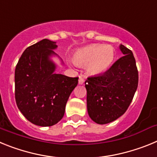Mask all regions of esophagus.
Returning a JSON list of instances; mask_svg holds the SVG:
<instances>
[{
	"mask_svg": "<svg viewBox=\"0 0 157 157\" xmlns=\"http://www.w3.org/2000/svg\"><path fill=\"white\" fill-rule=\"evenodd\" d=\"M84 82H85V80H84V78L82 77H80L79 79H78V83H79L80 85H82V84H84Z\"/></svg>",
	"mask_w": 157,
	"mask_h": 157,
	"instance_id": "obj_1",
	"label": "esophagus"
}]
</instances>
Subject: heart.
Returning <instances> with one entry per match:
<instances>
[{"instance_id":"b5f03b06","label":"heart","mask_w":157,"mask_h":157,"mask_svg":"<svg viewBox=\"0 0 157 157\" xmlns=\"http://www.w3.org/2000/svg\"><path fill=\"white\" fill-rule=\"evenodd\" d=\"M115 55L112 45L92 44L78 49L74 54V61L80 65L86 64V69L89 75H99L112 66Z\"/></svg>"}]
</instances>
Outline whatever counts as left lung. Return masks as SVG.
<instances>
[{
  "label": "left lung",
  "mask_w": 157,
  "mask_h": 157,
  "mask_svg": "<svg viewBox=\"0 0 157 157\" xmlns=\"http://www.w3.org/2000/svg\"><path fill=\"white\" fill-rule=\"evenodd\" d=\"M124 55L104 74L85 82L87 110L91 120L106 124L123 116L130 106L138 84V71L132 51L120 45Z\"/></svg>",
  "instance_id": "8db88e82"
}]
</instances>
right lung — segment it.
Segmentation results:
<instances>
[{
    "mask_svg": "<svg viewBox=\"0 0 157 157\" xmlns=\"http://www.w3.org/2000/svg\"><path fill=\"white\" fill-rule=\"evenodd\" d=\"M55 41L43 39L25 49L15 71V98L18 109L35 125L50 127L63 118L69 96L78 78L55 73L49 56L56 55Z\"/></svg>",
    "mask_w": 157,
    "mask_h": 157,
    "instance_id": "obj_1",
    "label": "right lung"
}]
</instances>
